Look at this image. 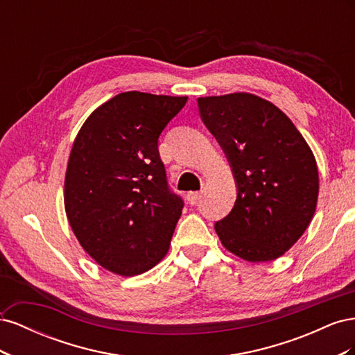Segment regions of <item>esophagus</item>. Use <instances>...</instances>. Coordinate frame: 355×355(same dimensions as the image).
I'll return each mask as SVG.
<instances>
[{"label":"esophagus","instance_id":"34e87169","mask_svg":"<svg viewBox=\"0 0 355 355\" xmlns=\"http://www.w3.org/2000/svg\"><path fill=\"white\" fill-rule=\"evenodd\" d=\"M201 197H202V192H201V191L188 192L187 200H188V202L191 204V206H197V204H198L200 200H201Z\"/></svg>","mask_w":355,"mask_h":355}]
</instances>
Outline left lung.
Returning a JSON list of instances; mask_svg holds the SVG:
<instances>
[{
	"mask_svg": "<svg viewBox=\"0 0 355 355\" xmlns=\"http://www.w3.org/2000/svg\"><path fill=\"white\" fill-rule=\"evenodd\" d=\"M237 182V200L216 222L225 249L249 262L283 256L305 232L318 198L313 151L290 118L250 93L198 98Z\"/></svg>",
	"mask_w": 355,
	"mask_h": 355,
	"instance_id": "8db88e82",
	"label": "left lung"
}]
</instances>
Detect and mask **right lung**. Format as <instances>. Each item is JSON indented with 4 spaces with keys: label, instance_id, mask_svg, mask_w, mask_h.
Listing matches in <instances>:
<instances>
[{
    "label": "right lung",
    "instance_id": "obj_1",
    "mask_svg": "<svg viewBox=\"0 0 355 355\" xmlns=\"http://www.w3.org/2000/svg\"><path fill=\"white\" fill-rule=\"evenodd\" d=\"M187 101L124 92L94 110L75 137L67 216L83 249L114 274H142L168 250L184 201L168 189L158 137Z\"/></svg>",
    "mask_w": 355,
    "mask_h": 355
}]
</instances>
